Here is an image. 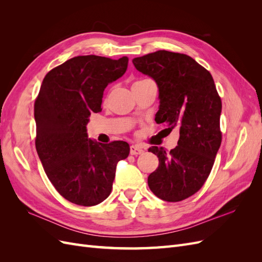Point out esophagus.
Here are the masks:
<instances>
[{
  "instance_id": "esophagus-1",
  "label": "esophagus",
  "mask_w": 262,
  "mask_h": 262,
  "mask_svg": "<svg viewBox=\"0 0 262 262\" xmlns=\"http://www.w3.org/2000/svg\"><path fill=\"white\" fill-rule=\"evenodd\" d=\"M144 150L142 148L140 145H131L130 146V153L131 155H140L143 153Z\"/></svg>"
}]
</instances>
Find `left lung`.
Returning a JSON list of instances; mask_svg holds the SVG:
<instances>
[{
  "label": "left lung",
  "instance_id": "1",
  "mask_svg": "<svg viewBox=\"0 0 262 262\" xmlns=\"http://www.w3.org/2000/svg\"><path fill=\"white\" fill-rule=\"evenodd\" d=\"M132 62L158 87L156 123L179 129L178 145L170 152L148 148L160 162L147 178L148 187L164 201L185 200L203 186L221 146L222 102L215 84L209 71L187 54L160 50Z\"/></svg>",
  "mask_w": 262,
  "mask_h": 262
}]
</instances>
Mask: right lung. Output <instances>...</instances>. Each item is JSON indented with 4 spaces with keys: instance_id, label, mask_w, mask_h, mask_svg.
I'll list each match as a JSON object with an SVG mask.
<instances>
[{
    "instance_id": "add662e5",
    "label": "right lung",
    "mask_w": 262,
    "mask_h": 262,
    "mask_svg": "<svg viewBox=\"0 0 262 262\" xmlns=\"http://www.w3.org/2000/svg\"><path fill=\"white\" fill-rule=\"evenodd\" d=\"M128 57L80 55L52 69L35 101L36 149L57 191L68 201L92 207L112 192L117 164L129 156L126 142L89 139L92 113L101 110L108 84L120 78Z\"/></svg>"
}]
</instances>
